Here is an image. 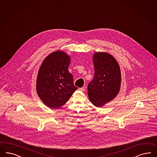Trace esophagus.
<instances>
[{
  "label": "esophagus",
  "mask_w": 157,
  "mask_h": 157,
  "mask_svg": "<svg viewBox=\"0 0 157 157\" xmlns=\"http://www.w3.org/2000/svg\"><path fill=\"white\" fill-rule=\"evenodd\" d=\"M79 90L81 91H85V87H81L79 88Z\"/></svg>",
  "instance_id": "34e87169"
}]
</instances>
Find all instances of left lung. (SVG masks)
<instances>
[{"label":"left lung","mask_w":157,"mask_h":157,"mask_svg":"<svg viewBox=\"0 0 157 157\" xmlns=\"http://www.w3.org/2000/svg\"><path fill=\"white\" fill-rule=\"evenodd\" d=\"M94 77L88 84L89 99L95 106H101L115 98L119 91L121 75L116 59L106 53L94 55Z\"/></svg>","instance_id":"8db88e82"}]
</instances>
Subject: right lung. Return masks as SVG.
<instances>
[{
    "instance_id": "right-lung-1",
    "label": "right lung",
    "mask_w": 157,
    "mask_h": 157,
    "mask_svg": "<svg viewBox=\"0 0 157 157\" xmlns=\"http://www.w3.org/2000/svg\"><path fill=\"white\" fill-rule=\"evenodd\" d=\"M70 59L63 52L48 55L41 64L36 80V91L42 102L52 108L65 104L77 87L68 71Z\"/></svg>"
}]
</instances>
